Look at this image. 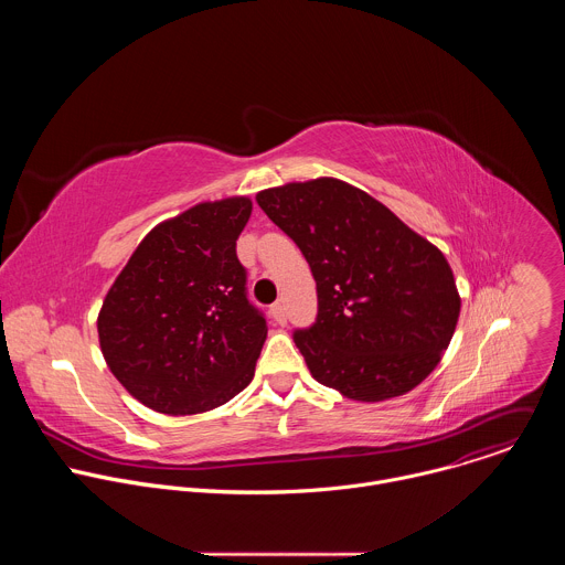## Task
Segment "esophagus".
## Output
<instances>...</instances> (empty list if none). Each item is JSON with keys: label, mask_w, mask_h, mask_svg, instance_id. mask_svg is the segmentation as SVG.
I'll return each mask as SVG.
<instances>
[{"label": "esophagus", "mask_w": 565, "mask_h": 565, "mask_svg": "<svg viewBox=\"0 0 565 565\" xmlns=\"http://www.w3.org/2000/svg\"><path fill=\"white\" fill-rule=\"evenodd\" d=\"M270 315H273V319L277 321V324H286V321H288V315H286V306L281 303V301H277V303H273L270 306Z\"/></svg>", "instance_id": "34e87169"}]
</instances>
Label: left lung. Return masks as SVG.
I'll use <instances>...</instances> for the list:
<instances>
[{"instance_id":"obj_1","label":"left lung","mask_w":565,"mask_h":565,"mask_svg":"<svg viewBox=\"0 0 565 565\" xmlns=\"http://www.w3.org/2000/svg\"><path fill=\"white\" fill-rule=\"evenodd\" d=\"M257 203L295 241L317 286L315 321L292 333L312 377L360 402L418 386L460 312L443 253L338 179L264 190Z\"/></svg>"}]
</instances>
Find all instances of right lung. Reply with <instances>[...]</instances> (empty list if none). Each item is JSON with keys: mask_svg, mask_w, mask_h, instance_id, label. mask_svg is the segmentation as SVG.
<instances>
[{"mask_svg": "<svg viewBox=\"0 0 565 565\" xmlns=\"http://www.w3.org/2000/svg\"><path fill=\"white\" fill-rule=\"evenodd\" d=\"M250 212V199L234 196L156 225L107 292L100 349L145 407L201 414L250 384L268 333L236 257Z\"/></svg>", "mask_w": 565, "mask_h": 565, "instance_id": "1", "label": "right lung"}]
</instances>
